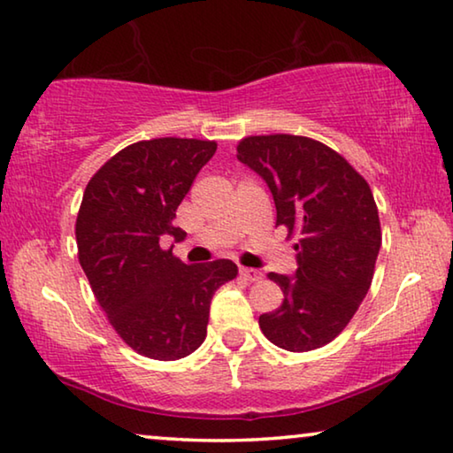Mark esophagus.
<instances>
[{
  "label": "esophagus",
  "mask_w": 453,
  "mask_h": 453,
  "mask_svg": "<svg viewBox=\"0 0 453 453\" xmlns=\"http://www.w3.org/2000/svg\"><path fill=\"white\" fill-rule=\"evenodd\" d=\"M240 276H242V279H244V280H248V282H256V280L262 279V273H260V270H256V268L242 266V268H240Z\"/></svg>",
  "instance_id": "obj_1"
}]
</instances>
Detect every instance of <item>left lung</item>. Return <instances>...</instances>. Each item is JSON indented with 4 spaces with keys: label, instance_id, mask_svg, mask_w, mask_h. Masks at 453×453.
<instances>
[{
    "label": "left lung",
    "instance_id": "left-lung-1",
    "mask_svg": "<svg viewBox=\"0 0 453 453\" xmlns=\"http://www.w3.org/2000/svg\"><path fill=\"white\" fill-rule=\"evenodd\" d=\"M238 160L266 180L276 226L299 234L295 276L268 274L285 299L260 315V329L274 346L311 352L343 332L372 285L382 244L374 195L342 154L307 136L242 138Z\"/></svg>",
    "mask_w": 453,
    "mask_h": 453
}]
</instances>
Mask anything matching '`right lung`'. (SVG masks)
Returning <instances> with one entry per match:
<instances>
[{
    "label": "right lung",
    "instance_id": "right-lung-1",
    "mask_svg": "<svg viewBox=\"0 0 453 453\" xmlns=\"http://www.w3.org/2000/svg\"><path fill=\"white\" fill-rule=\"evenodd\" d=\"M215 150L213 140L136 142L93 174L81 201L75 235L91 291L121 340L152 360L195 352L211 296L238 274L232 260L188 266L162 246L187 235L173 219Z\"/></svg>",
    "mask_w": 453,
    "mask_h": 453
}]
</instances>
